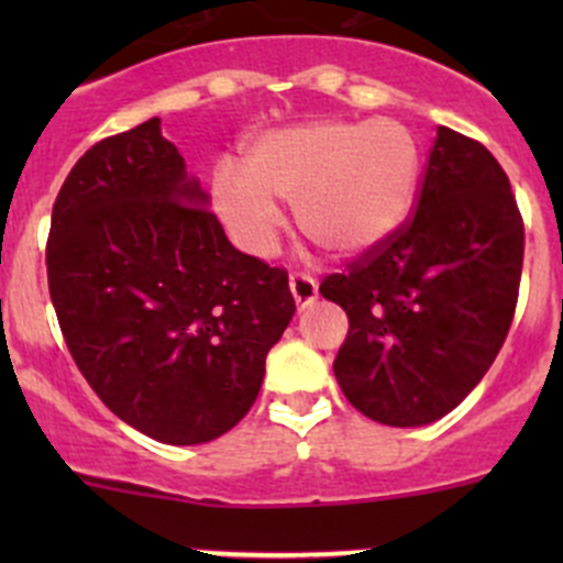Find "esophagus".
Listing matches in <instances>:
<instances>
[{"instance_id":"obj_1","label":"esophagus","mask_w":563,"mask_h":563,"mask_svg":"<svg viewBox=\"0 0 563 563\" xmlns=\"http://www.w3.org/2000/svg\"><path fill=\"white\" fill-rule=\"evenodd\" d=\"M288 286H291L294 302H297L299 310L310 308V305L318 299V283L310 275H305V272H294L291 280H288Z\"/></svg>"}]
</instances>
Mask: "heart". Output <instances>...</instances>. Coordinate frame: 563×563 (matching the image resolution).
<instances>
[{
  "mask_svg": "<svg viewBox=\"0 0 563 563\" xmlns=\"http://www.w3.org/2000/svg\"><path fill=\"white\" fill-rule=\"evenodd\" d=\"M422 146L406 122L378 117L316 119L258 135L245 172L212 174V207L250 255H266L280 234V209L294 203L299 231L327 253L360 258L400 231L417 201Z\"/></svg>",
  "mask_w": 563,
  "mask_h": 563,
  "instance_id": "1",
  "label": "heart"
}]
</instances>
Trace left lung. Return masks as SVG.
<instances>
[{
    "label": "left lung",
    "mask_w": 563,
    "mask_h": 563,
    "mask_svg": "<svg viewBox=\"0 0 563 563\" xmlns=\"http://www.w3.org/2000/svg\"><path fill=\"white\" fill-rule=\"evenodd\" d=\"M520 272L507 174L479 141L439 128L417 212L318 288L349 316L332 367L351 406L391 428L450 413L507 340Z\"/></svg>",
    "instance_id": "8db88e82"
}]
</instances>
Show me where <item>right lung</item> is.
<instances>
[{
  "label": "right lung",
  "instance_id": "obj_1",
  "mask_svg": "<svg viewBox=\"0 0 563 563\" xmlns=\"http://www.w3.org/2000/svg\"><path fill=\"white\" fill-rule=\"evenodd\" d=\"M207 207L155 117L73 166L45 247L78 371L122 422L174 446L245 417L297 310L286 269L240 253Z\"/></svg>",
  "mask_w": 563,
  "mask_h": 563
}]
</instances>
